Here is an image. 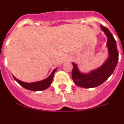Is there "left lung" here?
<instances>
[{"instance_id": "left-lung-1", "label": "left lung", "mask_w": 124, "mask_h": 124, "mask_svg": "<svg viewBox=\"0 0 124 124\" xmlns=\"http://www.w3.org/2000/svg\"><path fill=\"white\" fill-rule=\"evenodd\" d=\"M101 28L107 37V46L109 55V58L100 68L91 71L88 74L80 72L77 68V64L72 63V78L78 86L84 88H93L100 85L111 75L117 64L118 51L117 49L116 41L107 27L101 25Z\"/></svg>"}]
</instances>
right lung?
Masks as SVG:
<instances>
[{"label": "right lung", "instance_id": "obj_1", "mask_svg": "<svg viewBox=\"0 0 124 124\" xmlns=\"http://www.w3.org/2000/svg\"><path fill=\"white\" fill-rule=\"evenodd\" d=\"M56 70V68L52 71V72L47 78L41 80V81L34 82V83H24L21 80L17 79L15 77H13L15 80H16L20 85L23 86V88L30 90V91H43V90L47 89L50 86L51 83L52 82V80H53L54 74L55 73Z\"/></svg>", "mask_w": 124, "mask_h": 124}]
</instances>
